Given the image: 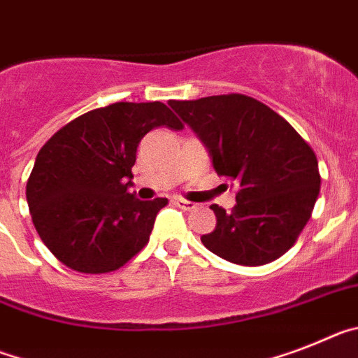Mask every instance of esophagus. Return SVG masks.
I'll return each mask as SVG.
<instances>
[{
    "label": "esophagus",
    "mask_w": 358,
    "mask_h": 358,
    "mask_svg": "<svg viewBox=\"0 0 358 358\" xmlns=\"http://www.w3.org/2000/svg\"><path fill=\"white\" fill-rule=\"evenodd\" d=\"M173 201H175V205H178L180 209H183V210H192L198 207V203H192V201L183 200V198H175Z\"/></svg>",
    "instance_id": "1"
}]
</instances>
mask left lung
Listing matches in <instances>:
<instances>
[{
    "label": "left lung",
    "instance_id": "obj_1",
    "mask_svg": "<svg viewBox=\"0 0 358 358\" xmlns=\"http://www.w3.org/2000/svg\"><path fill=\"white\" fill-rule=\"evenodd\" d=\"M169 106L209 149L217 175L239 187L232 210L210 205L217 223L201 243L245 266L266 265L290 250L321 189L308 142L281 115L241 93Z\"/></svg>",
    "mask_w": 358,
    "mask_h": 358
}]
</instances>
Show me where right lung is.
<instances>
[{
    "label": "right lung",
    "instance_id": "obj_1",
    "mask_svg": "<svg viewBox=\"0 0 358 358\" xmlns=\"http://www.w3.org/2000/svg\"><path fill=\"white\" fill-rule=\"evenodd\" d=\"M182 129L162 102H115L63 126L37 153L27 201L37 234L68 268L113 272L148 245L167 198L127 192L136 148L155 127Z\"/></svg>",
    "mask_w": 358,
    "mask_h": 358
}]
</instances>
